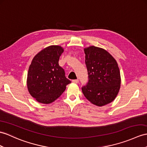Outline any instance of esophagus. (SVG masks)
Segmentation results:
<instances>
[{
  "instance_id": "1",
  "label": "esophagus",
  "mask_w": 147,
  "mask_h": 147,
  "mask_svg": "<svg viewBox=\"0 0 147 147\" xmlns=\"http://www.w3.org/2000/svg\"><path fill=\"white\" fill-rule=\"evenodd\" d=\"M72 82H74V83H76L77 84L78 82V79H76V80H72Z\"/></svg>"
}]
</instances>
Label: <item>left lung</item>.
I'll list each match as a JSON object with an SVG mask.
<instances>
[{
	"mask_svg": "<svg viewBox=\"0 0 147 147\" xmlns=\"http://www.w3.org/2000/svg\"><path fill=\"white\" fill-rule=\"evenodd\" d=\"M88 82L82 90L88 100L102 107L115 100L121 84L115 59L103 49L90 46L84 49Z\"/></svg>",
	"mask_w": 147,
	"mask_h": 147,
	"instance_id": "1",
	"label": "left lung"
}]
</instances>
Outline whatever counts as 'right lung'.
<instances>
[{"instance_id": "1", "label": "right lung", "mask_w": 147, "mask_h": 147, "mask_svg": "<svg viewBox=\"0 0 147 147\" xmlns=\"http://www.w3.org/2000/svg\"><path fill=\"white\" fill-rule=\"evenodd\" d=\"M63 49L59 45L47 47L32 59L27 74V84L30 94L38 102H54L65 91L71 81L59 65Z\"/></svg>"}]
</instances>
